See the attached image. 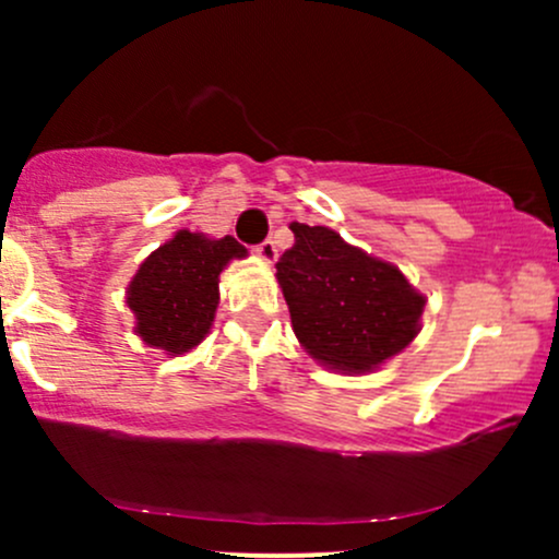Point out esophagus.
Masks as SVG:
<instances>
[{"label":"esophagus","instance_id":"1","mask_svg":"<svg viewBox=\"0 0 559 559\" xmlns=\"http://www.w3.org/2000/svg\"><path fill=\"white\" fill-rule=\"evenodd\" d=\"M258 254L265 262H275V258H278V249H275V241L273 239H265L258 247Z\"/></svg>","mask_w":559,"mask_h":559}]
</instances>
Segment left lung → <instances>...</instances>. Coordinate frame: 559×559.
Masks as SVG:
<instances>
[{
	"label": "left lung",
	"instance_id": "left-lung-1",
	"mask_svg": "<svg viewBox=\"0 0 559 559\" xmlns=\"http://www.w3.org/2000/svg\"><path fill=\"white\" fill-rule=\"evenodd\" d=\"M278 284L299 344L338 370H370L415 338L426 299L389 262L346 243L336 230L292 223Z\"/></svg>",
	"mask_w": 559,
	"mask_h": 559
}]
</instances>
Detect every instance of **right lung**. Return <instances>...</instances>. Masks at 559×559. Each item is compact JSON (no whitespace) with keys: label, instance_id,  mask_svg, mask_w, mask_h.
I'll use <instances>...</instances> for the list:
<instances>
[{"label":"right lung","instance_id":"add662e5","mask_svg":"<svg viewBox=\"0 0 559 559\" xmlns=\"http://www.w3.org/2000/svg\"><path fill=\"white\" fill-rule=\"evenodd\" d=\"M247 249L234 236L207 239L178 230L155 249L128 286V307L136 316V333L150 346L181 355L207 336L217 299V275Z\"/></svg>","mask_w":559,"mask_h":559}]
</instances>
